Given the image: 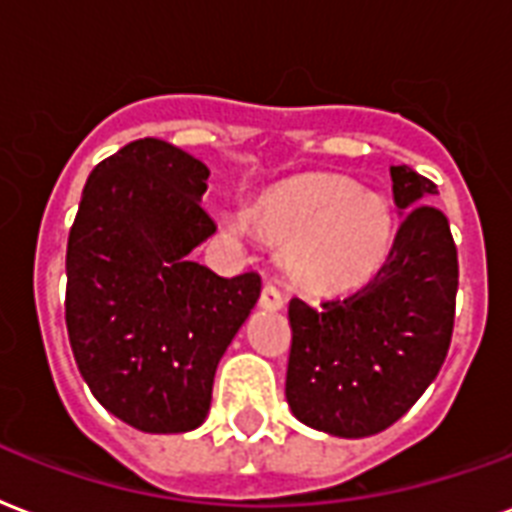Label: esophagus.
<instances>
[{"instance_id":"1","label":"esophagus","mask_w":512,"mask_h":512,"mask_svg":"<svg viewBox=\"0 0 512 512\" xmlns=\"http://www.w3.org/2000/svg\"><path fill=\"white\" fill-rule=\"evenodd\" d=\"M260 308H265V311H282L284 308L282 292L276 290L273 284H265L263 292H260Z\"/></svg>"}]
</instances>
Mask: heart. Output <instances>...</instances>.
Wrapping results in <instances>:
<instances>
[{
  "mask_svg": "<svg viewBox=\"0 0 512 512\" xmlns=\"http://www.w3.org/2000/svg\"><path fill=\"white\" fill-rule=\"evenodd\" d=\"M244 222L265 244H284V273L308 295H343L368 284L395 241L386 198L338 174H298L268 187L249 201Z\"/></svg>",
  "mask_w": 512,
  "mask_h": 512,
  "instance_id": "heart-1",
  "label": "heart"
}]
</instances>
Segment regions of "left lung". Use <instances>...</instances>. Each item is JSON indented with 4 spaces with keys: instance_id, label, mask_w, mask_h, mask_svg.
<instances>
[{
    "instance_id": "obj_1",
    "label": "left lung",
    "mask_w": 512,
    "mask_h": 512,
    "mask_svg": "<svg viewBox=\"0 0 512 512\" xmlns=\"http://www.w3.org/2000/svg\"><path fill=\"white\" fill-rule=\"evenodd\" d=\"M389 174L403 222L376 279L319 306L290 300L284 395L295 419L333 438H368L411 411L454 330L456 247L446 214L427 204L438 187L408 166Z\"/></svg>"
}]
</instances>
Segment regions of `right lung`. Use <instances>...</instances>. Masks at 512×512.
I'll list each match as a JSON object with an SVG mask.
<instances>
[{
	"instance_id": "add662e5",
	"label": "right lung",
	"mask_w": 512,
	"mask_h": 512,
	"mask_svg": "<svg viewBox=\"0 0 512 512\" xmlns=\"http://www.w3.org/2000/svg\"><path fill=\"white\" fill-rule=\"evenodd\" d=\"M209 169L136 139L91 171L66 247V330L80 376L112 416L152 435L201 427L222 354L260 298L190 252L217 225L201 209Z\"/></svg>"
}]
</instances>
